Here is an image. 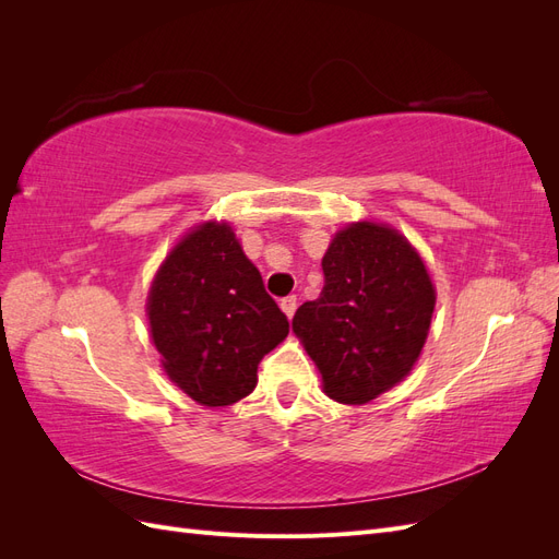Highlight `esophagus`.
I'll use <instances>...</instances> for the list:
<instances>
[{
  "label": "esophagus",
  "mask_w": 559,
  "mask_h": 559,
  "mask_svg": "<svg viewBox=\"0 0 559 559\" xmlns=\"http://www.w3.org/2000/svg\"><path fill=\"white\" fill-rule=\"evenodd\" d=\"M280 308H282V312L286 314V317H294L296 314V308H298V298L296 296H286V298H282L280 300Z\"/></svg>",
  "instance_id": "obj_1"
}]
</instances>
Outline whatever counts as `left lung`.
I'll use <instances>...</instances> for the list:
<instances>
[{
	"instance_id": "8db88e82",
	"label": "left lung",
	"mask_w": 559,
	"mask_h": 559,
	"mask_svg": "<svg viewBox=\"0 0 559 559\" xmlns=\"http://www.w3.org/2000/svg\"><path fill=\"white\" fill-rule=\"evenodd\" d=\"M324 289L294 314L324 394L361 405L411 373L427 343L436 289L425 261L394 228L373 222L335 233Z\"/></svg>"
}]
</instances>
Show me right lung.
Listing matches in <instances>:
<instances>
[{"mask_svg": "<svg viewBox=\"0 0 559 559\" xmlns=\"http://www.w3.org/2000/svg\"><path fill=\"white\" fill-rule=\"evenodd\" d=\"M146 314L167 378L207 408L251 394L261 359L289 333L233 228L216 222L167 253Z\"/></svg>", "mask_w": 559, "mask_h": 559, "instance_id": "obj_1", "label": "right lung"}]
</instances>
